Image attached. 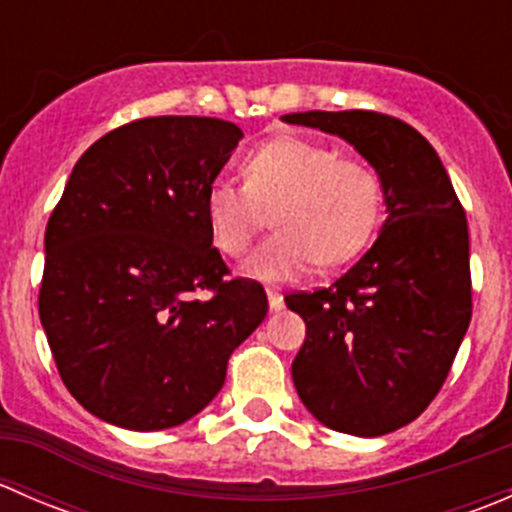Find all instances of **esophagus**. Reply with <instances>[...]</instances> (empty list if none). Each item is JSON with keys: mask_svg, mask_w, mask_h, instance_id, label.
<instances>
[{"mask_svg": "<svg viewBox=\"0 0 512 512\" xmlns=\"http://www.w3.org/2000/svg\"><path fill=\"white\" fill-rule=\"evenodd\" d=\"M267 299H270L272 312H280V309L285 307V297H282L280 289H267Z\"/></svg>", "mask_w": 512, "mask_h": 512, "instance_id": "34e87169", "label": "esophagus"}]
</instances>
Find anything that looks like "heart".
Wrapping results in <instances>:
<instances>
[{
  "label": "heart",
  "mask_w": 512,
  "mask_h": 512,
  "mask_svg": "<svg viewBox=\"0 0 512 512\" xmlns=\"http://www.w3.org/2000/svg\"><path fill=\"white\" fill-rule=\"evenodd\" d=\"M240 173L242 185H210L205 218L215 247L242 257L272 213L277 230L245 262L247 275L262 282L297 280L314 262L342 265L379 223V170L364 158L337 156L324 143L272 138L242 158Z\"/></svg>",
  "instance_id": "heart-1"
}]
</instances>
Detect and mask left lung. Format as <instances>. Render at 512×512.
I'll return each mask as SVG.
<instances>
[{"mask_svg": "<svg viewBox=\"0 0 512 512\" xmlns=\"http://www.w3.org/2000/svg\"><path fill=\"white\" fill-rule=\"evenodd\" d=\"M349 141L381 175L386 218L334 285L292 292L307 324L292 379L309 414L352 436H384L441 391L471 324L468 220L431 143L376 111L287 113Z\"/></svg>", "mask_w": 512, "mask_h": 512, "instance_id": "left-lung-1", "label": "left lung"}]
</instances>
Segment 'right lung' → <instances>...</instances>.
<instances>
[{
    "label": "right lung",
    "instance_id": "add662e5",
    "mask_svg": "<svg viewBox=\"0 0 512 512\" xmlns=\"http://www.w3.org/2000/svg\"><path fill=\"white\" fill-rule=\"evenodd\" d=\"M240 138L220 118H138L79 158L51 213L41 324L66 389L113 426L160 431L203 411L265 319V289L225 280L205 218Z\"/></svg>",
    "mask_w": 512,
    "mask_h": 512
}]
</instances>
